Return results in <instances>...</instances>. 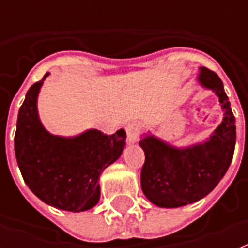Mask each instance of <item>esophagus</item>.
Returning a JSON list of instances; mask_svg holds the SVG:
<instances>
[{"label":"esophagus","instance_id":"esophagus-1","mask_svg":"<svg viewBox=\"0 0 248 248\" xmlns=\"http://www.w3.org/2000/svg\"><path fill=\"white\" fill-rule=\"evenodd\" d=\"M126 132H127V140L128 143L135 144L138 140H139L140 135V124L132 122V124H128L127 127H126Z\"/></svg>","mask_w":248,"mask_h":248}]
</instances>
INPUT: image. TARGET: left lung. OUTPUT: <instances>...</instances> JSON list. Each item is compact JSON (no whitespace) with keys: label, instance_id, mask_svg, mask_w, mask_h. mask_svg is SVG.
<instances>
[{"label":"left lung","instance_id":"1","mask_svg":"<svg viewBox=\"0 0 248 248\" xmlns=\"http://www.w3.org/2000/svg\"><path fill=\"white\" fill-rule=\"evenodd\" d=\"M198 82L219 99L223 121L207 139L184 148L173 147L148 132L141 136L145 162L141 189L152 203L176 208L194 203L215 189L231 166L235 147V118L221 79L200 67Z\"/></svg>","mask_w":248,"mask_h":248}]
</instances>
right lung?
Listing matches in <instances>:
<instances>
[{"mask_svg":"<svg viewBox=\"0 0 248 248\" xmlns=\"http://www.w3.org/2000/svg\"><path fill=\"white\" fill-rule=\"evenodd\" d=\"M44 78L31 86L19 109L15 132V155L25 184L48 206L81 212L100 200L99 179L120 158L126 131L105 135L89 128L76 136L54 135L44 127L37 100Z\"/></svg>","mask_w":248,"mask_h":248,"instance_id":"add662e5","label":"right lung"}]
</instances>
